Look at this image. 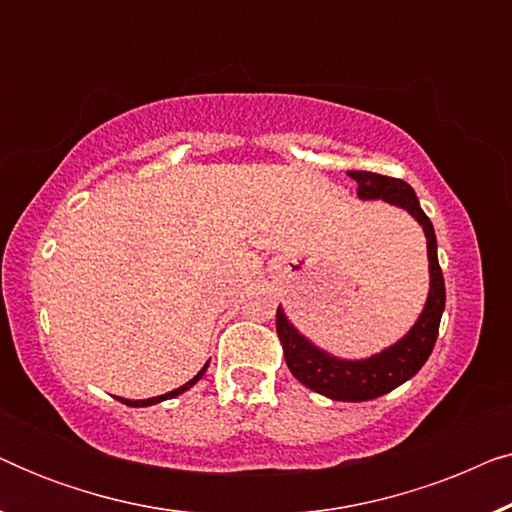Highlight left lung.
<instances>
[{"instance_id": "left-lung-1", "label": "left lung", "mask_w": 512, "mask_h": 512, "mask_svg": "<svg viewBox=\"0 0 512 512\" xmlns=\"http://www.w3.org/2000/svg\"><path fill=\"white\" fill-rule=\"evenodd\" d=\"M349 177L359 184L356 195L361 200H384L396 207H403L424 228L431 275V289L424 310L405 338L398 340L389 349H384V352L363 361L335 359V356L326 354L324 349L312 345L305 335H300L289 324L282 307H277V335L279 342H282L286 366H289L293 377L303 382L307 389L333 398V401L361 403L373 401V398L384 396L391 389L401 387L429 359L438 338L440 317H443L445 310V279L443 270L438 265V244L436 233H433V223L424 214V209L419 207V200L415 191H412V186L405 184L403 179L384 177V174L375 172L354 170L349 172Z\"/></svg>"}]
</instances>
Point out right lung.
Segmentation results:
<instances>
[{
	"instance_id": "obj_1",
	"label": "right lung",
	"mask_w": 512,
	"mask_h": 512,
	"mask_svg": "<svg viewBox=\"0 0 512 512\" xmlns=\"http://www.w3.org/2000/svg\"><path fill=\"white\" fill-rule=\"evenodd\" d=\"M207 366H209V361L205 363V368H202V370H200V373H198V375H195L191 382H186V384H184V387H179V389H174V391H170V394H163V396H156V398H146V401H128V398H118V401H121V403H125V405H130V408H146V405H153V403L167 401V398H174V396L184 394V391H186V389H191V387H193V384H195V382H198L202 375H205V370H207Z\"/></svg>"
}]
</instances>
